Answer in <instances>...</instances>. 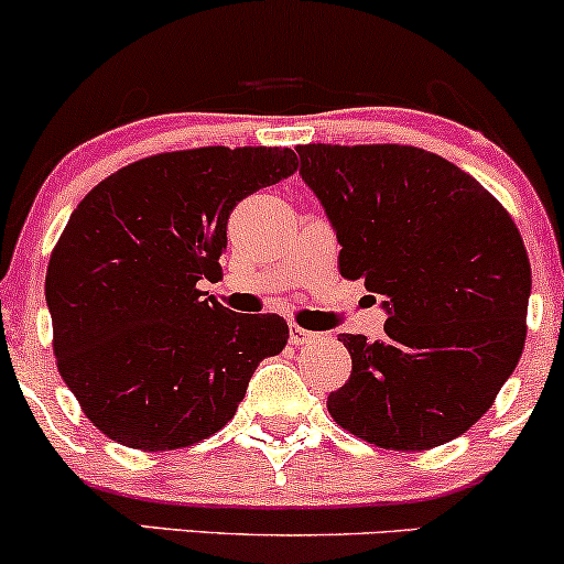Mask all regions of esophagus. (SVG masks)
Returning a JSON list of instances; mask_svg holds the SVG:
<instances>
[{
  "mask_svg": "<svg viewBox=\"0 0 564 564\" xmlns=\"http://www.w3.org/2000/svg\"><path fill=\"white\" fill-rule=\"evenodd\" d=\"M315 339V334L313 332H307V328H302V326H291L289 328V341L291 345H307V341H313Z\"/></svg>",
  "mask_w": 564,
  "mask_h": 564,
  "instance_id": "1",
  "label": "esophagus"
}]
</instances>
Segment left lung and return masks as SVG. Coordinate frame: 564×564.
I'll return each mask as SVG.
<instances>
[{"label":"left lung","mask_w":564,"mask_h":564,"mask_svg":"<svg viewBox=\"0 0 564 564\" xmlns=\"http://www.w3.org/2000/svg\"><path fill=\"white\" fill-rule=\"evenodd\" d=\"M300 174L364 278L384 336L341 334L352 373L328 394L341 430L390 451L464 435L525 347L530 262L514 219L451 161L411 145H300Z\"/></svg>","instance_id":"1"}]
</instances>
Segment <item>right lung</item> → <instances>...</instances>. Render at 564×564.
Returning <instances> with one entry per match:
<instances>
[{
    "mask_svg": "<svg viewBox=\"0 0 564 564\" xmlns=\"http://www.w3.org/2000/svg\"><path fill=\"white\" fill-rule=\"evenodd\" d=\"M296 170L291 148H193L134 161L70 215L44 296L57 371L102 435L187 448L223 430L251 373L286 347L281 315L204 300L238 200Z\"/></svg>",
    "mask_w": 564,
    "mask_h": 564,
    "instance_id": "obj_1",
    "label": "right lung"
}]
</instances>
